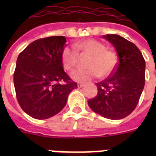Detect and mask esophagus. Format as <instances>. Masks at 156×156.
I'll list each match as a JSON object with an SVG mask.
<instances>
[{
  "label": "esophagus",
  "mask_w": 156,
  "mask_h": 156,
  "mask_svg": "<svg viewBox=\"0 0 156 156\" xmlns=\"http://www.w3.org/2000/svg\"><path fill=\"white\" fill-rule=\"evenodd\" d=\"M83 86H84V84L81 83H78V84H77V87L78 88H82Z\"/></svg>",
  "instance_id": "obj_1"
}]
</instances>
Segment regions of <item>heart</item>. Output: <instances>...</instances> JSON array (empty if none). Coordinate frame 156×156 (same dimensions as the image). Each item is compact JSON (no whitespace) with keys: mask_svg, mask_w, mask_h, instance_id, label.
<instances>
[{"mask_svg":"<svg viewBox=\"0 0 156 156\" xmlns=\"http://www.w3.org/2000/svg\"><path fill=\"white\" fill-rule=\"evenodd\" d=\"M75 48L65 47L62 52V62L65 69L71 71L78 64L79 52L80 55H89L87 69H77L71 74L75 81L88 82L101 75L108 76L115 70L117 65V55L115 51L106 49L104 44L93 39L80 41L75 44Z\"/></svg>","mask_w":156,"mask_h":156,"instance_id":"heart-1","label":"heart"}]
</instances>
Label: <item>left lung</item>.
Masks as SVG:
<instances>
[{
	"mask_svg": "<svg viewBox=\"0 0 156 156\" xmlns=\"http://www.w3.org/2000/svg\"><path fill=\"white\" fill-rule=\"evenodd\" d=\"M116 50L119 62L113 73L97 84L98 94L88 101L94 112L110 119H120L136 108L144 89L145 61L137 47L116 34L103 36Z\"/></svg>",
	"mask_w": 156,
	"mask_h": 156,
	"instance_id": "1",
	"label": "left lung"
}]
</instances>
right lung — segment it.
<instances>
[{
    "instance_id": "obj_1",
    "label": "right lung",
    "mask_w": 156,
    "mask_h": 156,
    "mask_svg": "<svg viewBox=\"0 0 156 156\" xmlns=\"http://www.w3.org/2000/svg\"><path fill=\"white\" fill-rule=\"evenodd\" d=\"M66 43L63 36L41 38L19 55L14 73L16 98L22 109L34 119H48L58 113L77 87L63 69L62 52Z\"/></svg>"
}]
</instances>
